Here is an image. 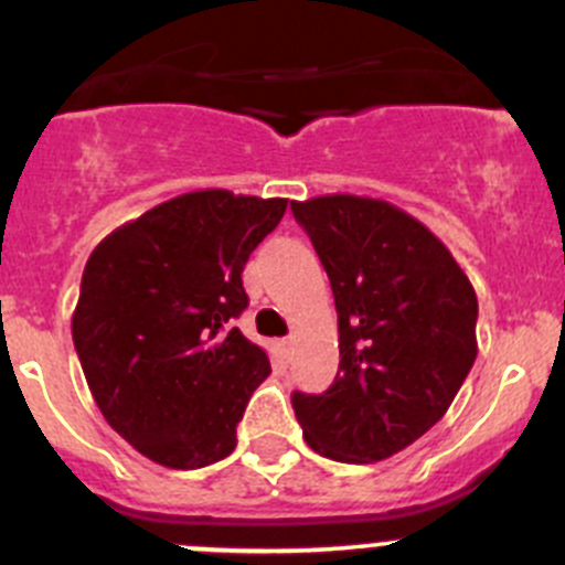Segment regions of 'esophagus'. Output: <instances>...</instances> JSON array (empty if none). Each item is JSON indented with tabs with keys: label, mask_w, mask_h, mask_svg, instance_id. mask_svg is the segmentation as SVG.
I'll return each mask as SVG.
<instances>
[{
	"label": "esophagus",
	"mask_w": 565,
	"mask_h": 565,
	"mask_svg": "<svg viewBox=\"0 0 565 565\" xmlns=\"http://www.w3.org/2000/svg\"><path fill=\"white\" fill-rule=\"evenodd\" d=\"M277 347H279V352H282V354H291V349H294V338H282V341H279Z\"/></svg>",
	"instance_id": "esophagus-1"
}]
</instances>
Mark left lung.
Instances as JSON below:
<instances>
[{
	"mask_svg": "<svg viewBox=\"0 0 565 565\" xmlns=\"http://www.w3.org/2000/svg\"><path fill=\"white\" fill-rule=\"evenodd\" d=\"M330 277L335 383L294 394L313 452L374 463L422 438L477 358V294L452 252L385 199L327 193L291 202Z\"/></svg>",
	"mask_w": 565,
	"mask_h": 565,
	"instance_id": "left-lung-1",
	"label": "left lung"
}]
</instances>
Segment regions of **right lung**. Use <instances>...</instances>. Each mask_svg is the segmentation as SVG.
<instances>
[{
    "label": "right lung",
    "instance_id": "1",
    "mask_svg": "<svg viewBox=\"0 0 565 565\" xmlns=\"http://www.w3.org/2000/svg\"><path fill=\"white\" fill-rule=\"evenodd\" d=\"M288 199L205 188L160 202L96 244L72 316L74 349L105 422L166 469L235 449V424L271 374L241 335V282Z\"/></svg>",
    "mask_w": 565,
    "mask_h": 565
}]
</instances>
